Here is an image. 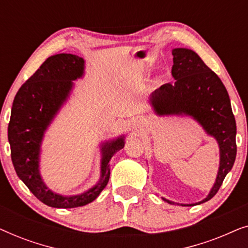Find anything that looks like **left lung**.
Returning a JSON list of instances; mask_svg holds the SVG:
<instances>
[{
  "label": "left lung",
  "instance_id": "left-lung-1",
  "mask_svg": "<svg viewBox=\"0 0 248 248\" xmlns=\"http://www.w3.org/2000/svg\"><path fill=\"white\" fill-rule=\"evenodd\" d=\"M171 74L174 84L166 83L149 97V104L158 116H189L201 125L219 145V169L216 182L202 201L183 204L162 198L169 204L193 206L201 204L219 191L236 159V122L229 94L219 77L205 65L194 50L174 48Z\"/></svg>",
  "mask_w": 248,
  "mask_h": 248
}]
</instances>
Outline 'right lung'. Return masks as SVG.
<instances>
[{"label": "right lung", "mask_w": 248, "mask_h": 248, "mask_svg": "<svg viewBox=\"0 0 248 248\" xmlns=\"http://www.w3.org/2000/svg\"><path fill=\"white\" fill-rule=\"evenodd\" d=\"M84 76V60L73 54H56L47 59L22 84L12 104L8 127L11 159L18 177L39 201L52 208L71 209L96 200L110 176V159L124 148L121 135L100 145V178L96 185L77 195L53 192L40 174V152L45 133L70 98L74 82Z\"/></svg>", "instance_id": "add662e5"}]
</instances>
